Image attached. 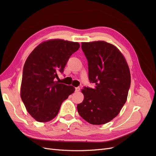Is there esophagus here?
<instances>
[{
	"label": "esophagus",
	"mask_w": 156,
	"mask_h": 156,
	"mask_svg": "<svg viewBox=\"0 0 156 156\" xmlns=\"http://www.w3.org/2000/svg\"><path fill=\"white\" fill-rule=\"evenodd\" d=\"M80 89H81V88H80V87H76V88H75V91L79 92L80 90Z\"/></svg>",
	"instance_id": "obj_1"
}]
</instances>
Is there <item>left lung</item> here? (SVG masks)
Wrapping results in <instances>:
<instances>
[{"instance_id": "1", "label": "left lung", "mask_w": 156, "mask_h": 156, "mask_svg": "<svg viewBox=\"0 0 156 156\" xmlns=\"http://www.w3.org/2000/svg\"><path fill=\"white\" fill-rule=\"evenodd\" d=\"M88 60V78L94 88L84 87L77 111L92 125L107 123L119 114L127 100L131 84L127 61L116 46L105 41L82 42Z\"/></svg>"}]
</instances>
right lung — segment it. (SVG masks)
<instances>
[{
    "mask_svg": "<svg viewBox=\"0 0 156 156\" xmlns=\"http://www.w3.org/2000/svg\"><path fill=\"white\" fill-rule=\"evenodd\" d=\"M78 42L51 39L40 44L28 56L23 68L20 95L30 116L40 122L53 120L62 103L75 88L55 81L63 73Z\"/></svg>",
    "mask_w": 156,
    "mask_h": 156,
    "instance_id": "right-lung-1",
    "label": "right lung"
}]
</instances>
